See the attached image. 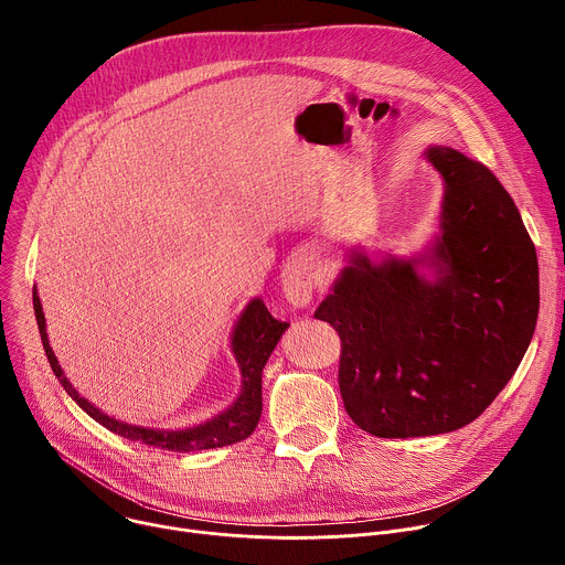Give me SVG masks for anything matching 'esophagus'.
I'll use <instances>...</instances> for the list:
<instances>
[{
	"label": "esophagus",
	"mask_w": 565,
	"mask_h": 565,
	"mask_svg": "<svg viewBox=\"0 0 565 565\" xmlns=\"http://www.w3.org/2000/svg\"><path fill=\"white\" fill-rule=\"evenodd\" d=\"M312 262L303 255L295 257L281 273V290L288 303L295 308H303L312 299V288H315V273H312Z\"/></svg>",
	"instance_id": "34e87169"
}]
</instances>
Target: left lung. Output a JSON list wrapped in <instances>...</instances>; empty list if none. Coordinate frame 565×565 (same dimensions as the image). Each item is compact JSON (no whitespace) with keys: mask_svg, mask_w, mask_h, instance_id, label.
Instances as JSON below:
<instances>
[{"mask_svg":"<svg viewBox=\"0 0 565 565\" xmlns=\"http://www.w3.org/2000/svg\"><path fill=\"white\" fill-rule=\"evenodd\" d=\"M425 158L445 188L440 232L414 257L351 250L315 310L342 340L347 414L377 438L476 420L519 369L539 315L536 253L512 196L458 149L431 145Z\"/></svg>","mask_w":565,"mask_h":565,"instance_id":"8db88e82","label":"left lung"}]
</instances>
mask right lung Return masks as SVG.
Wrapping results in <instances>:
<instances>
[{
    "mask_svg": "<svg viewBox=\"0 0 565 565\" xmlns=\"http://www.w3.org/2000/svg\"><path fill=\"white\" fill-rule=\"evenodd\" d=\"M33 308H35L38 329H40V338H42V347L49 358V364L55 377L60 380V384L64 386V391L77 402V407L85 414H89L96 423H100L103 427H107L109 431L122 438H129L134 443H140L153 449H168V451H203V449L225 447V445L246 440L255 431L262 418V371L270 353L275 351L277 342L290 327L288 321H279L268 312L262 297L250 299L248 306L241 310L230 338V349L241 371V391L236 399L227 409L207 418L201 425L185 427V429H153V427H140V425L116 420L114 416H107L105 412L94 407L87 397H83L75 391V386L66 380L49 344L46 319H44L38 288L33 290Z\"/></svg>",
    "mask_w": 565,
    "mask_h": 565,
    "instance_id": "add662e5",
    "label": "right lung"
}]
</instances>
